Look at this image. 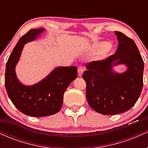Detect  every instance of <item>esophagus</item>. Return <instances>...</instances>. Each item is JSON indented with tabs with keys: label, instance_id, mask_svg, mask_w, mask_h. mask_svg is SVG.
<instances>
[{
	"label": "esophagus",
	"instance_id": "1",
	"mask_svg": "<svg viewBox=\"0 0 148 148\" xmlns=\"http://www.w3.org/2000/svg\"><path fill=\"white\" fill-rule=\"evenodd\" d=\"M84 72V68L83 66L80 65L79 66V67H78V74H79V76H82L83 73Z\"/></svg>",
	"mask_w": 148,
	"mask_h": 148
}]
</instances>
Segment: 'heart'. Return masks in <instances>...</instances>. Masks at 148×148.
Instances as JSON below:
<instances>
[{"label": "heart", "mask_w": 148, "mask_h": 148, "mask_svg": "<svg viewBox=\"0 0 148 148\" xmlns=\"http://www.w3.org/2000/svg\"><path fill=\"white\" fill-rule=\"evenodd\" d=\"M101 47H103V49H102V52H101V54H102V56H104L105 54H106V53L108 51V47H107L106 45H102Z\"/></svg>", "instance_id": "1"}]
</instances>
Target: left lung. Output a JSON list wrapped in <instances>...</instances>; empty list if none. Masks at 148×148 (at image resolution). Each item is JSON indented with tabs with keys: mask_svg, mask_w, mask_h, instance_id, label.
<instances>
[{
	"mask_svg": "<svg viewBox=\"0 0 148 148\" xmlns=\"http://www.w3.org/2000/svg\"><path fill=\"white\" fill-rule=\"evenodd\" d=\"M118 46L116 52L106 59L92 61L86 65L83 79L86 83L89 106L103 115H115L130 110L135 104L143 86L144 62L135 42L121 32L115 31ZM126 64L123 74L112 67Z\"/></svg>",
	"mask_w": 148,
	"mask_h": 148,
	"instance_id": "left-lung-1",
	"label": "left lung"
}]
</instances>
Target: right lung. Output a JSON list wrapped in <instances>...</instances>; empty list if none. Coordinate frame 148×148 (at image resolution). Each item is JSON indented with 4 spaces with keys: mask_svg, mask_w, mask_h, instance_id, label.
I'll use <instances>...</instances> for the list:
<instances>
[{
    "mask_svg": "<svg viewBox=\"0 0 148 148\" xmlns=\"http://www.w3.org/2000/svg\"><path fill=\"white\" fill-rule=\"evenodd\" d=\"M43 28L31 29L19 39L6 64L5 85L10 99L23 114L43 117L55 114L62 108L63 95L69 85L77 77V67H59L45 79L31 86L21 84L15 73V66L23 45L35 40Z\"/></svg>",
    "mask_w": 148,
    "mask_h": 148,
    "instance_id": "add662e5",
    "label": "right lung"
}]
</instances>
